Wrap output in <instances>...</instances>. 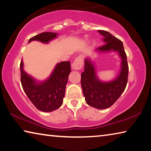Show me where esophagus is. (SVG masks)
<instances>
[{
	"label": "esophagus",
	"mask_w": 151,
	"mask_h": 151,
	"mask_svg": "<svg viewBox=\"0 0 151 151\" xmlns=\"http://www.w3.org/2000/svg\"><path fill=\"white\" fill-rule=\"evenodd\" d=\"M83 57L82 56H78L76 58V59L74 61L73 65H72V67L73 69L75 70H80L83 67Z\"/></svg>",
	"instance_id": "obj_1"
}]
</instances>
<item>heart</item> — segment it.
<instances>
[{
  "label": "heart",
  "mask_w": 151,
  "mask_h": 151,
  "mask_svg": "<svg viewBox=\"0 0 151 151\" xmlns=\"http://www.w3.org/2000/svg\"><path fill=\"white\" fill-rule=\"evenodd\" d=\"M93 45L95 44V41H93Z\"/></svg>",
  "instance_id": "obj_1"
}]
</instances>
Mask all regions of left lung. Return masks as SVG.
I'll use <instances>...</instances> for the list:
<instances>
[{
  "label": "left lung",
  "mask_w": 151,
  "mask_h": 151,
  "mask_svg": "<svg viewBox=\"0 0 151 151\" xmlns=\"http://www.w3.org/2000/svg\"><path fill=\"white\" fill-rule=\"evenodd\" d=\"M98 32L104 37L103 42L105 44L96 48L95 51L118 52L121 58V70L112 81H101L97 77L95 67L91 59L86 58L84 72L81 73V86L86 103L96 109H104L111 106L124 91L128 81L129 66L121 40L107 31L98 30Z\"/></svg>",
  "instance_id": "obj_1"
}]
</instances>
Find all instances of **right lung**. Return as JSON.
<instances>
[{"label": "right lung", "instance_id": "1", "mask_svg": "<svg viewBox=\"0 0 151 151\" xmlns=\"http://www.w3.org/2000/svg\"><path fill=\"white\" fill-rule=\"evenodd\" d=\"M58 34L45 32L30 38L29 43L37 40L42 43L49 42L56 39ZM22 60L20 62V81L28 98L36 108L43 112H52L62 105L65 94L66 85L71 71L70 62L63 61L57 63L47 80L40 82L32 77L23 69Z\"/></svg>", "mask_w": 151, "mask_h": 151}]
</instances>
